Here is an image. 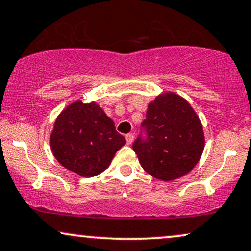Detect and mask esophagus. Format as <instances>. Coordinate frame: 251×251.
I'll use <instances>...</instances> for the list:
<instances>
[{"instance_id":"esophagus-1","label":"esophagus","mask_w":251,"mask_h":251,"mask_svg":"<svg viewBox=\"0 0 251 251\" xmlns=\"http://www.w3.org/2000/svg\"><path fill=\"white\" fill-rule=\"evenodd\" d=\"M125 138H126V143L129 145V144H132V141H133L134 135H133V133H128V134H126Z\"/></svg>"}]
</instances>
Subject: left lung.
Instances as JSON below:
<instances>
[{"instance_id":"1","label":"left lung","mask_w":251,"mask_h":251,"mask_svg":"<svg viewBox=\"0 0 251 251\" xmlns=\"http://www.w3.org/2000/svg\"><path fill=\"white\" fill-rule=\"evenodd\" d=\"M141 134L132 147L141 167L162 181H171L191 172L204 149V134L195 111L173 92L160 95L150 102Z\"/></svg>"}]
</instances>
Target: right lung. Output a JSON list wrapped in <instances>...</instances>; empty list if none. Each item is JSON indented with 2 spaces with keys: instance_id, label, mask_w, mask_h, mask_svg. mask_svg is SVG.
Masks as SVG:
<instances>
[{
  "instance_id": "right-lung-1",
  "label": "right lung",
  "mask_w": 251,
  "mask_h": 251,
  "mask_svg": "<svg viewBox=\"0 0 251 251\" xmlns=\"http://www.w3.org/2000/svg\"><path fill=\"white\" fill-rule=\"evenodd\" d=\"M50 144L66 170L91 177L106 170L126 140L99 105L75 101L56 119Z\"/></svg>"
}]
</instances>
